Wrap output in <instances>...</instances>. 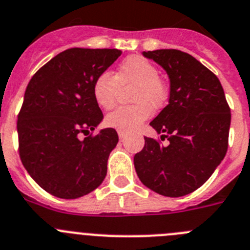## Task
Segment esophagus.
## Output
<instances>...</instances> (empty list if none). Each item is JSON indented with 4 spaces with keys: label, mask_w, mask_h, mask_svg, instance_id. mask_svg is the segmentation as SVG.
I'll use <instances>...</instances> for the list:
<instances>
[{
    "label": "esophagus",
    "mask_w": 250,
    "mask_h": 250,
    "mask_svg": "<svg viewBox=\"0 0 250 250\" xmlns=\"http://www.w3.org/2000/svg\"><path fill=\"white\" fill-rule=\"evenodd\" d=\"M118 135H119V139H120V140H124V139L126 137V134L123 131H118Z\"/></svg>",
    "instance_id": "obj_1"
}]
</instances>
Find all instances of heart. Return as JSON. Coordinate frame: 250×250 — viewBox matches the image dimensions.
<instances>
[{
  "mask_svg": "<svg viewBox=\"0 0 250 250\" xmlns=\"http://www.w3.org/2000/svg\"><path fill=\"white\" fill-rule=\"evenodd\" d=\"M134 84L131 106H120L107 114V126L123 132H131L151 116L153 109L165 104L168 95L166 84L160 79L159 69L152 62L141 56H130L119 64L115 74L103 72L93 84L94 99L103 109H111L115 105L118 86Z\"/></svg>",
  "mask_w": 250,
  "mask_h": 250,
  "instance_id": "b5f03b06",
  "label": "heart"
}]
</instances>
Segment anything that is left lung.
I'll return each mask as SVG.
<instances>
[{
    "mask_svg": "<svg viewBox=\"0 0 250 250\" xmlns=\"http://www.w3.org/2000/svg\"><path fill=\"white\" fill-rule=\"evenodd\" d=\"M143 54L170 78L168 105L150 123L170 144L145 137L134 157L135 170L156 193L186 196L200 188L226 156L230 109L218 78L188 53L157 49Z\"/></svg>",
    "mask_w": 250,
    "mask_h": 250,
    "instance_id": "obj_1",
    "label": "left lung"
}]
</instances>
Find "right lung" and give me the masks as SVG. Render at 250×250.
I'll return each instance as SVG.
<instances>
[{"instance_id":"obj_1","label":"right lung","mask_w":250,"mask_h":250,"mask_svg":"<svg viewBox=\"0 0 250 250\" xmlns=\"http://www.w3.org/2000/svg\"><path fill=\"white\" fill-rule=\"evenodd\" d=\"M119 49L70 48L29 80L17 132L27 172L44 191L74 200L90 193L106 176L107 159L119 141L111 127L80 139L102 123L94 80L121 56Z\"/></svg>"}]
</instances>
